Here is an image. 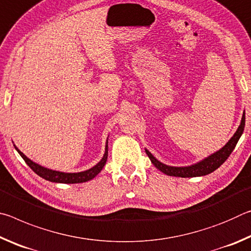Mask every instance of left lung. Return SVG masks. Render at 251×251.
<instances>
[{
	"mask_svg": "<svg viewBox=\"0 0 251 251\" xmlns=\"http://www.w3.org/2000/svg\"><path fill=\"white\" fill-rule=\"evenodd\" d=\"M245 121H246V116L244 112L243 117H241L240 125L238 126L236 133L232 135V137L229 139L226 145L220 148L219 151H215L214 154L207 156L203 159L197 161V163L189 165V166H169V165L161 163V161L157 159L156 157L147 150V148H145V151L147 156L150 157L151 164L154 165L157 169H159L161 173L166 174L168 176L182 177V178L205 176L222 166L229 157V155L231 154L232 151L235 150L238 141H239V138L244 133Z\"/></svg>",
	"mask_w": 251,
	"mask_h": 251,
	"instance_id": "obj_1",
	"label": "left lung"
}]
</instances>
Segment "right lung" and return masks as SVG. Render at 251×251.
Wrapping results in <instances>:
<instances>
[{"label":"right lung","instance_id":"obj_1","mask_svg":"<svg viewBox=\"0 0 251 251\" xmlns=\"http://www.w3.org/2000/svg\"><path fill=\"white\" fill-rule=\"evenodd\" d=\"M14 147L21 155V157L25 160V163L28 165V167L31 168L34 173L37 174L40 177L52 182H59V184H79V182H85L93 179V178H95L105 166L106 161H107V156H108V137L106 139L105 152L103 157H101V159L95 165V166L87 169V171L78 172V173H64V172L53 171V169L46 168L44 166H42V165L35 163V161H33L32 159H29L28 157L25 156L15 145Z\"/></svg>","mask_w":251,"mask_h":251}]
</instances>
